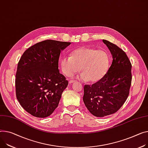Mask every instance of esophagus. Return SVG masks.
Returning <instances> with one entry per match:
<instances>
[{
	"instance_id": "1",
	"label": "esophagus",
	"mask_w": 148,
	"mask_h": 148,
	"mask_svg": "<svg viewBox=\"0 0 148 148\" xmlns=\"http://www.w3.org/2000/svg\"><path fill=\"white\" fill-rule=\"evenodd\" d=\"M75 81V80H71L70 81H69V84H71L72 83H73V82H74Z\"/></svg>"
}]
</instances>
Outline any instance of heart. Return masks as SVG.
<instances>
[{
  "label": "heart",
  "mask_w": 148,
  "mask_h": 148,
  "mask_svg": "<svg viewBox=\"0 0 148 148\" xmlns=\"http://www.w3.org/2000/svg\"><path fill=\"white\" fill-rule=\"evenodd\" d=\"M110 66V56L103 49L81 47L73 50L71 57L60 60L63 73L68 76L82 71V77L89 82H96L107 73Z\"/></svg>",
  "instance_id": "1"
}]
</instances>
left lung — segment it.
I'll return each instance as SVG.
<instances>
[{"mask_svg": "<svg viewBox=\"0 0 148 148\" xmlns=\"http://www.w3.org/2000/svg\"><path fill=\"white\" fill-rule=\"evenodd\" d=\"M112 62L105 76L96 83L84 86L83 100L89 112L98 117L116 112L126 101L132 84V64L122 49L107 40Z\"/></svg>", "mask_w": 148, "mask_h": 148, "instance_id": "left-lung-1", "label": "left lung"}]
</instances>
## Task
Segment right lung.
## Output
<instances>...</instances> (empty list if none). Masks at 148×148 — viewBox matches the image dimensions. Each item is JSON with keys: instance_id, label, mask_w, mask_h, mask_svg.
<instances>
[{"instance_id": "right-lung-1", "label": "right lung", "mask_w": 148, "mask_h": 148, "mask_svg": "<svg viewBox=\"0 0 148 148\" xmlns=\"http://www.w3.org/2000/svg\"><path fill=\"white\" fill-rule=\"evenodd\" d=\"M71 42L47 40L24 51L18 63L16 96L32 116L44 118L58 107L68 81L59 70L62 50Z\"/></svg>"}]
</instances>
